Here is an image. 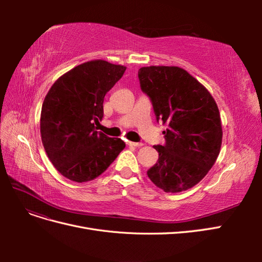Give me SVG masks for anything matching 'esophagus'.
I'll return each instance as SVG.
<instances>
[{
  "mask_svg": "<svg viewBox=\"0 0 262 262\" xmlns=\"http://www.w3.org/2000/svg\"><path fill=\"white\" fill-rule=\"evenodd\" d=\"M126 144H128L129 146H136V147H139V146H142V145H143L142 143H139V142H131V141H129L128 143H126Z\"/></svg>",
  "mask_w": 262,
  "mask_h": 262,
  "instance_id": "1",
  "label": "esophagus"
}]
</instances>
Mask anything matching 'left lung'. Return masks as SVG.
<instances>
[{"instance_id":"left-lung-1","label":"left lung","mask_w":262,"mask_h":262,"mask_svg":"<svg viewBox=\"0 0 262 262\" xmlns=\"http://www.w3.org/2000/svg\"><path fill=\"white\" fill-rule=\"evenodd\" d=\"M141 90L152 100L157 121L167 124L165 145H154L157 163L147 170L165 192H181L205 177L220 154L222 122L210 92L179 67L139 70Z\"/></svg>"}]
</instances>
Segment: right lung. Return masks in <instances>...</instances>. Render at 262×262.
<instances>
[{"label": "right lung", "instance_id": "obj_1", "mask_svg": "<svg viewBox=\"0 0 262 262\" xmlns=\"http://www.w3.org/2000/svg\"><path fill=\"white\" fill-rule=\"evenodd\" d=\"M125 67L92 60L70 70L46 95L40 134L46 153L57 170L75 182L101 175L125 143L96 131L104 117L107 92L122 77Z\"/></svg>", "mask_w": 262, "mask_h": 262}]
</instances>
